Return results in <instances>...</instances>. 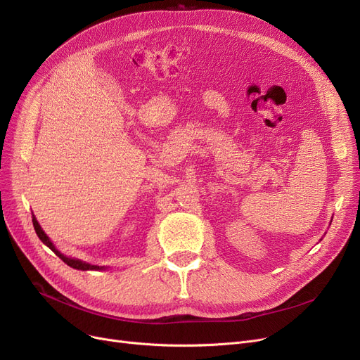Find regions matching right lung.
<instances>
[{"label":"right lung","instance_id":"right-lung-1","mask_svg":"<svg viewBox=\"0 0 360 360\" xmlns=\"http://www.w3.org/2000/svg\"><path fill=\"white\" fill-rule=\"evenodd\" d=\"M32 222H34V228H35V232H37V236L39 237V240L46 245V247H50L53 252L63 260L65 263H68L70 268H73V269H77V271H101V269H105L104 266H97V264H89V263H86V262H82V260H79V259H73V257H68V256H65V255H61L58 250L56 248V245L51 243V240L46 237V233L42 231V228H41V225L38 224V221H37V217L34 216L32 217Z\"/></svg>","mask_w":360,"mask_h":360}]
</instances>
